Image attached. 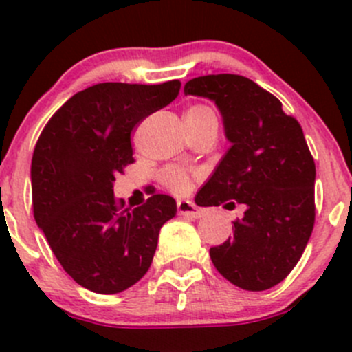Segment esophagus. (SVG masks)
I'll list each match as a JSON object with an SVG mask.
<instances>
[{"mask_svg":"<svg viewBox=\"0 0 352 352\" xmlns=\"http://www.w3.org/2000/svg\"><path fill=\"white\" fill-rule=\"evenodd\" d=\"M177 211H179L180 216H186V218H190V219H197L204 214V212H202V209H199L197 206L190 201L177 202Z\"/></svg>","mask_w":352,"mask_h":352,"instance_id":"34e87169","label":"esophagus"}]
</instances>
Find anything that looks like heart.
<instances>
[{"instance_id": "1", "label": "heart", "mask_w": 352, "mask_h": 352, "mask_svg": "<svg viewBox=\"0 0 352 352\" xmlns=\"http://www.w3.org/2000/svg\"><path fill=\"white\" fill-rule=\"evenodd\" d=\"M186 113H214L211 109L206 105H192ZM162 182L166 189H170L175 194H184L190 189V175L186 170L179 168V166H166L160 173Z\"/></svg>"}]
</instances>
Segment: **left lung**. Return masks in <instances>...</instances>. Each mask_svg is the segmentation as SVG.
Instances as JSON below:
<instances>
[{
    "label": "left lung",
    "mask_w": 352,
    "mask_h": 352,
    "mask_svg": "<svg viewBox=\"0 0 352 352\" xmlns=\"http://www.w3.org/2000/svg\"><path fill=\"white\" fill-rule=\"evenodd\" d=\"M184 94L214 100L232 143L196 204L245 208L233 236L209 250L212 264L242 289L279 285L315 225V162L303 129L274 95L240 74L194 78Z\"/></svg>",
    "instance_id": "obj_1"
}]
</instances>
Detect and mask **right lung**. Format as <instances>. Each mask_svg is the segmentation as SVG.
Listing matches in <instances>:
<instances>
[{"label":"right lung","instance_id":"right-lung-1","mask_svg":"<svg viewBox=\"0 0 352 352\" xmlns=\"http://www.w3.org/2000/svg\"><path fill=\"white\" fill-rule=\"evenodd\" d=\"M179 90V80L94 85L56 110L38 136L30 172L34 218L63 269L94 293L136 285L153 261L160 228L175 216L173 197L153 192L129 209L112 187L134 163L133 131Z\"/></svg>","mask_w":352,"mask_h":352}]
</instances>
